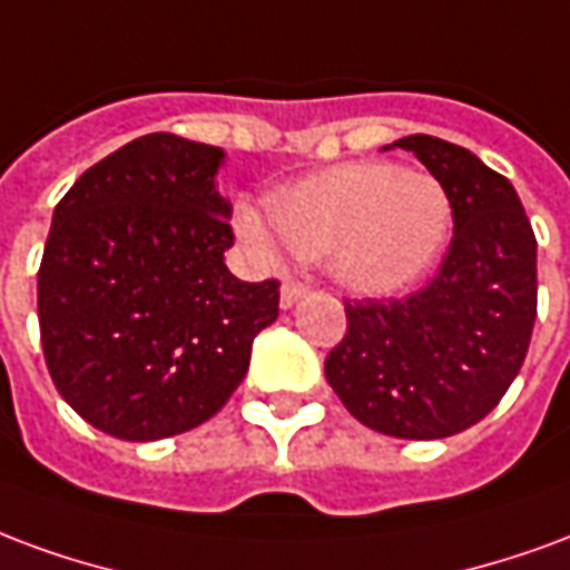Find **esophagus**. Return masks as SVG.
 <instances>
[{
    "mask_svg": "<svg viewBox=\"0 0 570 570\" xmlns=\"http://www.w3.org/2000/svg\"><path fill=\"white\" fill-rule=\"evenodd\" d=\"M303 294H306V288H303L301 282H294V279L285 282V285H282V294H279L282 309H291V306H294V303L301 301Z\"/></svg>",
    "mask_w": 570,
    "mask_h": 570,
    "instance_id": "esophagus-1",
    "label": "esophagus"
}]
</instances>
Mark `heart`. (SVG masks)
I'll use <instances>...</instances> for the list:
<instances>
[{
	"label": "heart",
	"mask_w": 570,
	"mask_h": 570,
	"mask_svg": "<svg viewBox=\"0 0 570 570\" xmlns=\"http://www.w3.org/2000/svg\"><path fill=\"white\" fill-rule=\"evenodd\" d=\"M269 215L239 203L236 234L257 255L322 257L327 276L352 294L410 288L438 261L452 206L438 178L392 164L331 166L269 194Z\"/></svg>",
	"instance_id": "obj_1"
}]
</instances>
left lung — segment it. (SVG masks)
Returning a JSON list of instances; mask_svg holds the SVG:
<instances>
[{
	"mask_svg": "<svg viewBox=\"0 0 570 570\" xmlns=\"http://www.w3.org/2000/svg\"><path fill=\"white\" fill-rule=\"evenodd\" d=\"M452 206L438 276L410 297L346 301L325 376L361 425L404 440L452 438L517 380L538 318V239L517 190L461 145L406 136Z\"/></svg>",
	"mask_w": 570,
	"mask_h": 570,
	"instance_id": "8db88e82",
	"label": "left lung"
}]
</instances>
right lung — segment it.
<instances>
[{"label": "right lung", "instance_id": "add662e5", "mask_svg": "<svg viewBox=\"0 0 570 570\" xmlns=\"http://www.w3.org/2000/svg\"><path fill=\"white\" fill-rule=\"evenodd\" d=\"M222 148L148 132L87 169L53 209L39 267L48 371L78 416L120 440L212 419L279 315V282L224 264Z\"/></svg>", "mask_w": 570, "mask_h": 570}]
</instances>
